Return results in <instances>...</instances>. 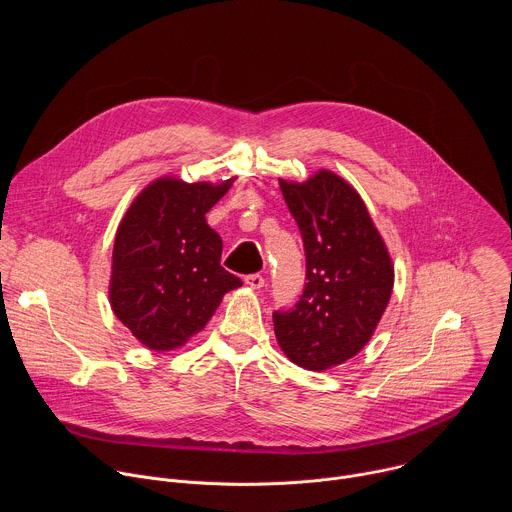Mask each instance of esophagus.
<instances>
[{
  "label": "esophagus",
  "instance_id": "obj_1",
  "mask_svg": "<svg viewBox=\"0 0 512 512\" xmlns=\"http://www.w3.org/2000/svg\"><path fill=\"white\" fill-rule=\"evenodd\" d=\"M245 283H247L251 289H261V287L265 285V279H263V275H259V273H251V275L245 277Z\"/></svg>",
  "mask_w": 512,
  "mask_h": 512
}]
</instances>
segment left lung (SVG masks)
Wrapping results in <instances>:
<instances>
[{
	"label": "left lung",
	"mask_w": 512,
	"mask_h": 512,
	"mask_svg": "<svg viewBox=\"0 0 512 512\" xmlns=\"http://www.w3.org/2000/svg\"><path fill=\"white\" fill-rule=\"evenodd\" d=\"M306 251V287L287 312H273L285 356L328 371L371 340L391 300L395 269L360 194L330 170L306 182L279 180Z\"/></svg>",
	"instance_id": "obj_1"
}]
</instances>
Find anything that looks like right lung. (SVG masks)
<instances>
[{"label": "right lung", "instance_id": "right-lung-1", "mask_svg": "<svg viewBox=\"0 0 512 512\" xmlns=\"http://www.w3.org/2000/svg\"><path fill=\"white\" fill-rule=\"evenodd\" d=\"M233 182L158 178L137 194L119 223L109 302L119 322L150 350L184 346L227 291L243 285L221 265L223 241L206 223V212Z\"/></svg>", "mask_w": 512, "mask_h": 512}]
</instances>
